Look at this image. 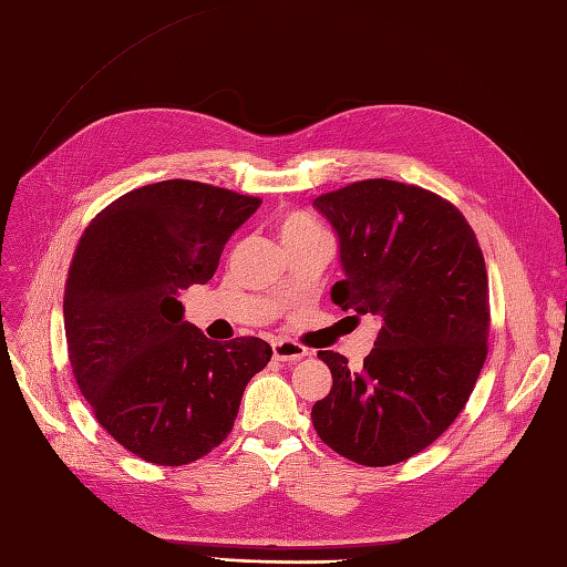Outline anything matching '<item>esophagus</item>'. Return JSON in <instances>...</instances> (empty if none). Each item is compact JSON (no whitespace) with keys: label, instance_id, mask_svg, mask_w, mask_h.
<instances>
[{"label":"esophagus","instance_id":"1","mask_svg":"<svg viewBox=\"0 0 567 567\" xmlns=\"http://www.w3.org/2000/svg\"><path fill=\"white\" fill-rule=\"evenodd\" d=\"M271 350H274V360H281V362H288V364H296L298 360L308 355V350H305L300 343L286 341V339L274 341Z\"/></svg>","mask_w":567,"mask_h":567}]
</instances>
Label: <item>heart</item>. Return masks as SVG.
I'll list each match as a JSON object with an SVG mask.
<instances>
[{
  "label": "heart",
  "instance_id": "heart-1",
  "mask_svg": "<svg viewBox=\"0 0 567 567\" xmlns=\"http://www.w3.org/2000/svg\"><path fill=\"white\" fill-rule=\"evenodd\" d=\"M277 228H279L281 243H290V240H298V238H305V236H312V234L321 231L317 221H312L308 214H300V212L281 214L279 221H277Z\"/></svg>",
  "mask_w": 567,
  "mask_h": 567
}]
</instances>
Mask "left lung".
Masks as SVG:
<instances>
[{"mask_svg":"<svg viewBox=\"0 0 567 567\" xmlns=\"http://www.w3.org/2000/svg\"><path fill=\"white\" fill-rule=\"evenodd\" d=\"M339 236L341 310L377 315L362 370L319 350L333 384L312 405L319 439L358 465L424 451L461 415L488 339V281L477 236L457 207L389 178L350 183L312 203Z\"/></svg>","mask_w":567,"mask_h":567,"instance_id":"obj_1","label":"left lung"}]
</instances>
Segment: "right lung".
<instances>
[{
	"label": "right lung",
	"instance_id": "add662e5",
	"mask_svg": "<svg viewBox=\"0 0 567 567\" xmlns=\"http://www.w3.org/2000/svg\"><path fill=\"white\" fill-rule=\"evenodd\" d=\"M259 205L207 183L159 181L104 207L79 240L64 290L75 384L104 430L147 463L178 467L217 449L271 358L255 336L207 339L178 300L214 277Z\"/></svg>",
	"mask_w": 567,
	"mask_h": 567
}]
</instances>
